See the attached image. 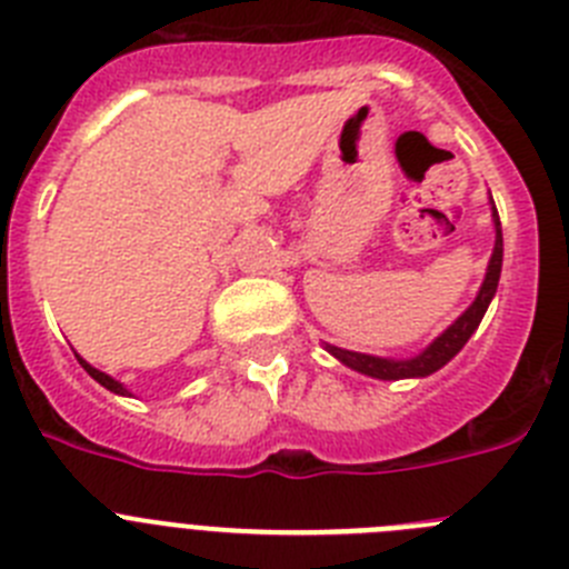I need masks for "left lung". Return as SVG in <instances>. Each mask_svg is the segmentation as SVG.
<instances>
[{"mask_svg":"<svg viewBox=\"0 0 569 569\" xmlns=\"http://www.w3.org/2000/svg\"><path fill=\"white\" fill-rule=\"evenodd\" d=\"M490 213H492V230H496V241H492V253L490 261H487L485 281H481L479 293L470 301V308L459 316V319L450 325L447 330H441L425 350H419L416 356H407V359H393V356H370V353H356V350H345V347L328 345L321 341L325 350L333 356L336 361H341L345 367L356 370L361 376H370V379L381 381H399V379H425V376L436 373L447 361L459 353L461 347L467 345L476 330H479L481 319H485L487 308H490L492 296L499 290L501 279V261H505V239H501V222H499V210H496V202L490 196Z\"/></svg>","mask_w":569,"mask_h":569,"instance_id":"obj_1","label":"left lung"}]
</instances>
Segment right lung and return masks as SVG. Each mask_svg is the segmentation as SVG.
<instances>
[{
	"mask_svg": "<svg viewBox=\"0 0 569 569\" xmlns=\"http://www.w3.org/2000/svg\"><path fill=\"white\" fill-rule=\"evenodd\" d=\"M77 359H79V365H82L84 370H88V376H90V379H97L99 385L104 387V390H110V393H116V396H130V390H128V387L122 385V381H116L113 376L102 373V370H97V367H93V365H88V361H84L82 356H79V353H77Z\"/></svg>",
	"mask_w": 569,
	"mask_h": 569,
	"instance_id": "1",
	"label": "right lung"
}]
</instances>
